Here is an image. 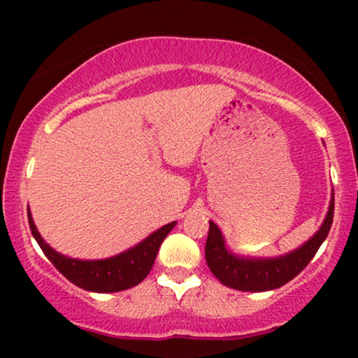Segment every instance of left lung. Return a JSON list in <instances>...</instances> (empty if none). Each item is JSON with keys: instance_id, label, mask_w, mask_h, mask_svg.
Masks as SVG:
<instances>
[{"instance_id": "8db88e82", "label": "left lung", "mask_w": 358, "mask_h": 358, "mask_svg": "<svg viewBox=\"0 0 358 358\" xmlns=\"http://www.w3.org/2000/svg\"><path fill=\"white\" fill-rule=\"evenodd\" d=\"M334 205L335 199L331 196L330 207H328V213L322 227L310 241H306L301 248L294 249L293 252L279 257L256 259L236 256L225 248L220 229L210 220L207 244H205V259H207L208 268L222 285L234 287V289L259 293V291L281 287L306 268L308 262L315 257L316 250L327 239L331 222H334Z\"/></svg>"}]
</instances>
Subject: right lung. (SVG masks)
<instances>
[{"label": "right lung", "mask_w": 358, "mask_h": 358, "mask_svg": "<svg viewBox=\"0 0 358 358\" xmlns=\"http://www.w3.org/2000/svg\"><path fill=\"white\" fill-rule=\"evenodd\" d=\"M28 224L34 234L35 241L38 242L40 249L43 250L48 261L64 274L69 281L85 291L94 293H116V291L129 289V287L139 285V282L150 274L155 264L156 254L165 237L175 227L176 222L163 225L162 229L148 236L145 241L139 242L134 248L117 254V256L99 259V261H82V259H72L64 254L53 250L36 231L31 213L28 210Z\"/></svg>", "instance_id": "1"}]
</instances>
